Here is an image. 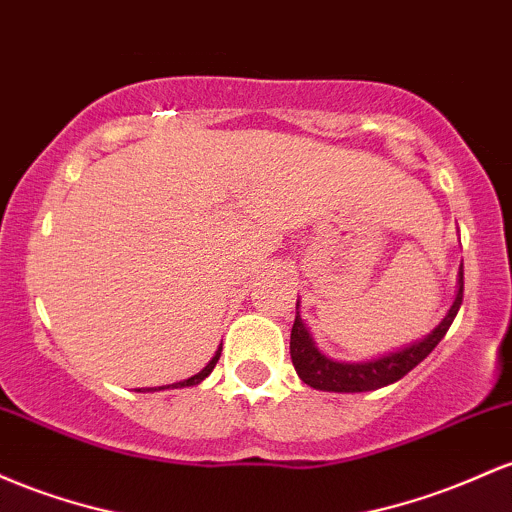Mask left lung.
<instances>
[{
	"label": "left lung",
	"mask_w": 512,
	"mask_h": 512,
	"mask_svg": "<svg viewBox=\"0 0 512 512\" xmlns=\"http://www.w3.org/2000/svg\"><path fill=\"white\" fill-rule=\"evenodd\" d=\"M459 290L455 302H452L450 312L445 314V319L435 326L433 331L428 333L421 341L411 343V346L394 350V353L382 355V358L375 360H363V363H341V360L326 358L324 353L314 343L312 333L307 331L304 321L297 312L295 324H292L290 333V355L292 365H295L297 375L304 384L309 387L321 389V392H372V389L387 387V384H394L401 380L404 375L416 367L418 363L428 358L433 353V348L438 346L445 336L450 324L455 321L459 304H462V292H464V271L459 266ZM300 307V302H297Z\"/></svg>",
	"instance_id": "obj_1"
}]
</instances>
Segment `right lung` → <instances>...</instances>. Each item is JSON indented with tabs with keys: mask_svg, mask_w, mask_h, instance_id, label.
Wrapping results in <instances>:
<instances>
[{
	"mask_svg": "<svg viewBox=\"0 0 512 512\" xmlns=\"http://www.w3.org/2000/svg\"><path fill=\"white\" fill-rule=\"evenodd\" d=\"M220 353H222V348H220V350H217V353H215V358H212V360H210V363H208V365H205V367H203V370H200V372H198V375L188 377V380H183V382H174V384H166V387H147V389H145V392H162V389H181V387H193V384H200V382H203V380H205V377H208V375H210V372H212V367H215V365H217V360H220ZM137 392H140V389H137Z\"/></svg>",
	"mask_w": 512,
	"mask_h": 512,
	"instance_id": "1",
	"label": "right lung"
}]
</instances>
